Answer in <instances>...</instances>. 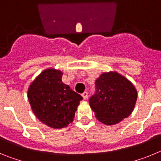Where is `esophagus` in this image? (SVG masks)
Segmentation results:
<instances>
[{
    "label": "esophagus",
    "mask_w": 161,
    "mask_h": 161,
    "mask_svg": "<svg viewBox=\"0 0 161 161\" xmlns=\"http://www.w3.org/2000/svg\"><path fill=\"white\" fill-rule=\"evenodd\" d=\"M82 97H83V98L84 99H85V100H86V99H87V97H88V93L87 92H84L83 93H82Z\"/></svg>",
    "instance_id": "34e87169"
}]
</instances>
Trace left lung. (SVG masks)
<instances>
[{
  "instance_id": "8db88e82",
  "label": "left lung",
  "mask_w": 161,
  "mask_h": 161,
  "mask_svg": "<svg viewBox=\"0 0 161 161\" xmlns=\"http://www.w3.org/2000/svg\"><path fill=\"white\" fill-rule=\"evenodd\" d=\"M95 86V93L89 102L101 123L116 124L132 113L137 91L129 80L116 72H104L96 80Z\"/></svg>"
}]
</instances>
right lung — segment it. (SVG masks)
Wrapping results in <instances>:
<instances>
[{"label":"right lung","mask_w":161,"mask_h":161,"mask_svg":"<svg viewBox=\"0 0 161 161\" xmlns=\"http://www.w3.org/2000/svg\"><path fill=\"white\" fill-rule=\"evenodd\" d=\"M63 73L48 68L41 72L28 89L31 109L42 123L64 128L72 123L81 96L62 82Z\"/></svg>","instance_id":"obj_1"}]
</instances>
